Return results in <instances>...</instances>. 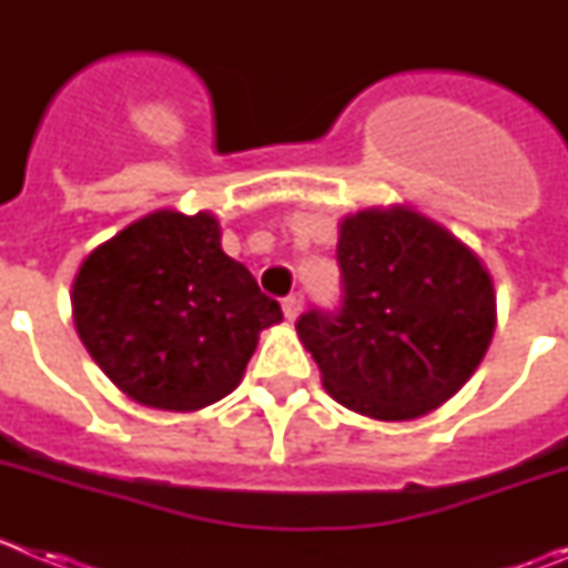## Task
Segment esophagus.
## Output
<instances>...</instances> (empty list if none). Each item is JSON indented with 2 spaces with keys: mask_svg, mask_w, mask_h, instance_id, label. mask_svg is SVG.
Masks as SVG:
<instances>
[{
  "mask_svg": "<svg viewBox=\"0 0 568 568\" xmlns=\"http://www.w3.org/2000/svg\"><path fill=\"white\" fill-rule=\"evenodd\" d=\"M281 307H284V315H287V321H295L301 315V307H304V298H301L298 293H293V295H287V298H284V304H281Z\"/></svg>",
  "mask_w": 568,
  "mask_h": 568,
  "instance_id": "obj_1",
  "label": "esophagus"
}]
</instances>
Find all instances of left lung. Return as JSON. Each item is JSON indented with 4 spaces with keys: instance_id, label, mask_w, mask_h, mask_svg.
Listing matches in <instances>:
<instances>
[{
    "instance_id": "1",
    "label": "left lung",
    "mask_w": 568,
    "mask_h": 568,
    "mask_svg": "<svg viewBox=\"0 0 568 568\" xmlns=\"http://www.w3.org/2000/svg\"><path fill=\"white\" fill-rule=\"evenodd\" d=\"M344 307L310 310L295 329L329 398L375 420H413L453 398L498 324L480 255L406 204L338 224Z\"/></svg>"
}]
</instances>
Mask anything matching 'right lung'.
I'll return each instance as SVG.
<instances>
[{
  "label": "right lung",
  "instance_id": "obj_1",
  "mask_svg": "<svg viewBox=\"0 0 568 568\" xmlns=\"http://www.w3.org/2000/svg\"><path fill=\"white\" fill-rule=\"evenodd\" d=\"M70 307L99 369L130 400L164 413L233 393L261 329L284 321L278 301L224 253L210 210H155L119 230L82 261Z\"/></svg>",
  "mask_w": 568,
  "mask_h": 568
}]
</instances>
